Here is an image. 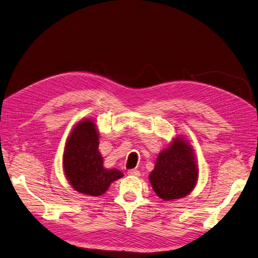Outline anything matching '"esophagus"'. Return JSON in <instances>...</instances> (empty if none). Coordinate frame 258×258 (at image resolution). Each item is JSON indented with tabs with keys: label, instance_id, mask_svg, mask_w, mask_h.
Here are the masks:
<instances>
[{
	"label": "esophagus",
	"instance_id": "1",
	"mask_svg": "<svg viewBox=\"0 0 258 258\" xmlns=\"http://www.w3.org/2000/svg\"><path fill=\"white\" fill-rule=\"evenodd\" d=\"M129 175H134V176H140V171L136 170V169H131L128 171Z\"/></svg>",
	"mask_w": 258,
	"mask_h": 258
}]
</instances>
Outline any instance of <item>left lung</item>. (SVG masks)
<instances>
[{"label":"left lung","mask_w":258,"mask_h":258,"mask_svg":"<svg viewBox=\"0 0 258 258\" xmlns=\"http://www.w3.org/2000/svg\"><path fill=\"white\" fill-rule=\"evenodd\" d=\"M197 177L198 169L191 148L178 138L168 150L159 154L150 181L158 197L167 201L187 196L192 190Z\"/></svg>","instance_id":"left-lung-1"}]
</instances>
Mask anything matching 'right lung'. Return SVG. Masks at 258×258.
<instances>
[{
  "label": "right lung",
  "instance_id": "1",
  "mask_svg": "<svg viewBox=\"0 0 258 258\" xmlns=\"http://www.w3.org/2000/svg\"><path fill=\"white\" fill-rule=\"evenodd\" d=\"M99 135L96 124L89 119L80 121L70 135L63 155L64 173L76 191L100 196L112 182L122 177L117 169L103 168L99 153Z\"/></svg>",
  "mask_w": 258,
  "mask_h": 258
}]
</instances>
